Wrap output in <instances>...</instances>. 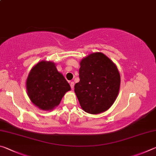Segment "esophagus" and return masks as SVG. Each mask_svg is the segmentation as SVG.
<instances>
[{"label":"esophagus","mask_w":156,"mask_h":156,"mask_svg":"<svg viewBox=\"0 0 156 156\" xmlns=\"http://www.w3.org/2000/svg\"><path fill=\"white\" fill-rule=\"evenodd\" d=\"M70 86H71V88L73 89V87H74V83H73V82H71Z\"/></svg>","instance_id":"1"}]
</instances>
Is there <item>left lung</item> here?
I'll return each mask as SVG.
<instances>
[{
  "label": "left lung",
  "instance_id": "left-lung-1",
  "mask_svg": "<svg viewBox=\"0 0 156 156\" xmlns=\"http://www.w3.org/2000/svg\"><path fill=\"white\" fill-rule=\"evenodd\" d=\"M80 81L74 91L84 112L98 114L109 109L120 89L117 67L102 53H93L81 60Z\"/></svg>",
  "mask_w": 156,
  "mask_h": 156
}]
</instances>
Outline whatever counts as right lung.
Here are the masks:
<instances>
[{
  "label": "right lung",
  "instance_id": "right-lung-1",
  "mask_svg": "<svg viewBox=\"0 0 156 156\" xmlns=\"http://www.w3.org/2000/svg\"><path fill=\"white\" fill-rule=\"evenodd\" d=\"M26 86L31 101L43 110H51L58 106L65 94L71 89L54 63L44 60L31 70Z\"/></svg>",
  "mask_w": 156,
  "mask_h": 156
}]
</instances>
